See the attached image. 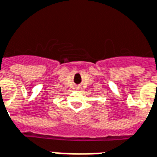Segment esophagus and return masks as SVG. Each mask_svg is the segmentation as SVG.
I'll use <instances>...</instances> for the list:
<instances>
[{
    "label": "esophagus",
    "instance_id": "obj_1",
    "mask_svg": "<svg viewBox=\"0 0 157 157\" xmlns=\"http://www.w3.org/2000/svg\"><path fill=\"white\" fill-rule=\"evenodd\" d=\"M81 86H77V87H76V90H81Z\"/></svg>",
    "mask_w": 157,
    "mask_h": 157
}]
</instances>
